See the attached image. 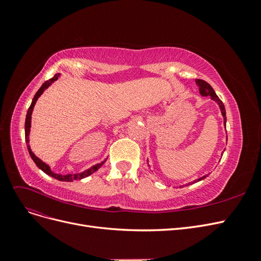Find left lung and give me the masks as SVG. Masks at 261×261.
<instances>
[{
	"mask_svg": "<svg viewBox=\"0 0 261 261\" xmlns=\"http://www.w3.org/2000/svg\"><path fill=\"white\" fill-rule=\"evenodd\" d=\"M196 84H197V86L199 87V91H200V93L202 94V96H210L211 99L215 100V101L217 102V103L219 105L220 110H221V113H222L223 118H224V125H225V123H226V113H225V108H224L223 102L219 99V97L216 94L215 90L212 89V87H211L207 82H204V81H202V80H196ZM206 177H207V176H202V177L198 178L197 180H195L194 183H196V181H199V180H201V179H203V178H206ZM186 186H187V185H186Z\"/></svg>",
	"mask_w": 261,
	"mask_h": 261,
	"instance_id": "left-lung-1",
	"label": "left lung"
}]
</instances>
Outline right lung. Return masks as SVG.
<instances>
[{"instance_id": "obj_1", "label": "right lung", "mask_w": 261, "mask_h": 261, "mask_svg": "<svg viewBox=\"0 0 261 261\" xmlns=\"http://www.w3.org/2000/svg\"><path fill=\"white\" fill-rule=\"evenodd\" d=\"M59 76H60V74H55L54 77H52L51 80L44 82V83L42 84V86L40 87V89H39V90L36 92L35 97H34V99H33V102H31V105H30V107H29V109H28V111H27V115H26V122H25V138H26L27 149H28V151H29V154H30V156H31V159L34 160V162L37 164V167H38L39 169H41V170L45 173V174H48V175H50V176H52V177H54V178H57V179H59V180L73 181V180L82 179V178H84V177L89 176L90 174H92L93 172H96L97 170H99L101 165L105 163V161L101 162V163H98V164H96V165H93V167H91L89 170H87V171H85V172H83V173H80V174H66V175L57 174V173H53V172L51 171V169H50V167H49L48 164H45L44 162H42L40 159H39V158H37V156L35 155V153H34L33 151H31L30 146H29V132H30V123H31V113H33L34 107H35V105H36V102H37L38 98L41 96L42 92H43L46 88H48V87H49L53 82H55V81L58 80Z\"/></svg>"}]
</instances>
